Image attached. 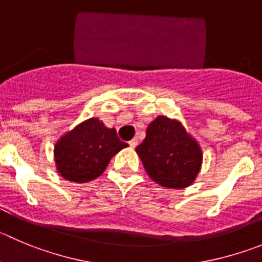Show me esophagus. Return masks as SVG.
I'll return each instance as SVG.
<instances>
[{
	"instance_id": "34e87169",
	"label": "esophagus",
	"mask_w": 262,
	"mask_h": 262,
	"mask_svg": "<svg viewBox=\"0 0 262 262\" xmlns=\"http://www.w3.org/2000/svg\"><path fill=\"white\" fill-rule=\"evenodd\" d=\"M137 145H138V139L137 138H133L130 141V142H129V146H130L132 148H134V147H137Z\"/></svg>"
}]
</instances>
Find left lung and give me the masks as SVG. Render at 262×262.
Here are the masks:
<instances>
[{
  "mask_svg": "<svg viewBox=\"0 0 262 262\" xmlns=\"http://www.w3.org/2000/svg\"><path fill=\"white\" fill-rule=\"evenodd\" d=\"M145 170L165 189H185L199 174L203 151L181 121L159 115L136 148Z\"/></svg>",
  "mask_w": 262,
  "mask_h": 262,
  "instance_id": "left-lung-1",
  "label": "left lung"
}]
</instances>
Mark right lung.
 <instances>
[{
    "instance_id": "1",
    "label": "right lung",
    "mask_w": 262,
    "mask_h": 262,
    "mask_svg": "<svg viewBox=\"0 0 262 262\" xmlns=\"http://www.w3.org/2000/svg\"><path fill=\"white\" fill-rule=\"evenodd\" d=\"M128 147L115 128H107L97 117H90L63 134L54 146L57 172L64 180L85 183L106 170L110 160Z\"/></svg>"
}]
</instances>
